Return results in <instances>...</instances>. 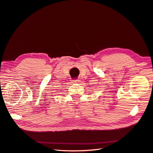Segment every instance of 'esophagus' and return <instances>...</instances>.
Instances as JSON below:
<instances>
[{
  "instance_id": "esophagus-1",
  "label": "esophagus",
  "mask_w": 153,
  "mask_h": 153,
  "mask_svg": "<svg viewBox=\"0 0 153 153\" xmlns=\"http://www.w3.org/2000/svg\"><path fill=\"white\" fill-rule=\"evenodd\" d=\"M78 82H79V80H72V83H75V84L78 83Z\"/></svg>"
}]
</instances>
